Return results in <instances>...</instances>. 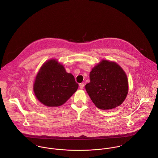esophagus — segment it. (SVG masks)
<instances>
[{"mask_svg": "<svg viewBox=\"0 0 158 158\" xmlns=\"http://www.w3.org/2000/svg\"><path fill=\"white\" fill-rule=\"evenodd\" d=\"M79 86H80V89H83V88H84V84L83 83H80L79 84Z\"/></svg>", "mask_w": 158, "mask_h": 158, "instance_id": "1", "label": "esophagus"}]
</instances>
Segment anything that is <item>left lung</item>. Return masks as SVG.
<instances>
[{
	"label": "left lung",
	"instance_id": "obj_1",
	"mask_svg": "<svg viewBox=\"0 0 158 158\" xmlns=\"http://www.w3.org/2000/svg\"><path fill=\"white\" fill-rule=\"evenodd\" d=\"M90 82L85 88L95 105L101 110L120 106L128 92V82L124 70L116 63L102 60L89 74Z\"/></svg>",
	"mask_w": 158,
	"mask_h": 158
}]
</instances>
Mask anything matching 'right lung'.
<instances>
[{"instance_id": "right-lung-1", "label": "right lung", "mask_w": 158, "mask_h": 158, "mask_svg": "<svg viewBox=\"0 0 158 158\" xmlns=\"http://www.w3.org/2000/svg\"><path fill=\"white\" fill-rule=\"evenodd\" d=\"M78 88L74 77L66 72L64 66L50 60L40 69L33 90L37 99L49 107L63 105Z\"/></svg>"}]
</instances>
